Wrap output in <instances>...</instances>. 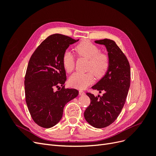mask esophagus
<instances>
[{
    "mask_svg": "<svg viewBox=\"0 0 156 156\" xmlns=\"http://www.w3.org/2000/svg\"><path fill=\"white\" fill-rule=\"evenodd\" d=\"M79 95L80 96H84V94H85V93H84V92H83V90H79Z\"/></svg>",
    "mask_w": 156,
    "mask_h": 156,
    "instance_id": "obj_1",
    "label": "esophagus"
}]
</instances>
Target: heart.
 <instances>
[{
  "label": "heart",
  "instance_id": "1",
  "mask_svg": "<svg viewBox=\"0 0 156 156\" xmlns=\"http://www.w3.org/2000/svg\"><path fill=\"white\" fill-rule=\"evenodd\" d=\"M76 53L81 57L88 59L87 73H75L71 75L68 83L71 87L79 89L87 87L94 81V75L97 79L105 75L110 66L108 56L100 52L95 44L87 40H83L75 48ZM62 65L66 72L71 73L75 68V58L69 51H65L62 56Z\"/></svg>",
  "mask_w": 156,
  "mask_h": 156
}]
</instances>
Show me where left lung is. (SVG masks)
I'll return each instance as SVG.
<instances>
[{
	"label": "left lung",
	"mask_w": 156,
	"mask_h": 156,
	"mask_svg": "<svg viewBox=\"0 0 156 156\" xmlns=\"http://www.w3.org/2000/svg\"><path fill=\"white\" fill-rule=\"evenodd\" d=\"M95 43L104 45L110 60L108 72L92 88L102 96L87 93L90 104L84 112L88 123L96 128L111 125L119 116L123 108L130 87V66L126 56L115 41L109 39L96 40Z\"/></svg>",
	"instance_id": "8db88e82"
}]
</instances>
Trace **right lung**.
Masks as SVG:
<instances>
[{"label": "right lung", "mask_w": 156, "mask_h": 156, "mask_svg": "<svg viewBox=\"0 0 156 156\" xmlns=\"http://www.w3.org/2000/svg\"><path fill=\"white\" fill-rule=\"evenodd\" d=\"M78 41L62 34H52L41 42L30 58L25 77L26 103L33 120L44 128L58 124L65 105L79 94L76 89L64 88L66 75L62 62L69 45ZM60 86L62 88L55 91L54 88Z\"/></svg>", "instance_id": "right-lung-1"}]
</instances>
